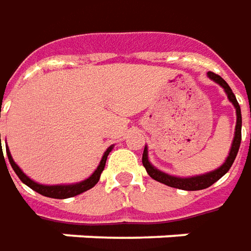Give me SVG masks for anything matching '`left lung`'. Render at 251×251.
Returning <instances> with one entry per match:
<instances>
[{
	"mask_svg": "<svg viewBox=\"0 0 251 251\" xmlns=\"http://www.w3.org/2000/svg\"><path fill=\"white\" fill-rule=\"evenodd\" d=\"M207 75L210 79H213L214 82L220 83L226 93L228 95V99L229 101L235 105L236 108V127H235V137H233L232 141V147H231V151H229V155L226 158V161L223 163V166H220L217 170L214 172H210L207 175L203 176H197V177H190V178H180V177H175V176H169L166 173H163L161 170L155 169L150 162H148V155H147V147L144 148V152H143V165L147 170V173L150 175V177H152L154 180L159 181L162 184H166L169 187H173V188H178V190H185V191H199L204 190L207 187H210L213 184L216 183L217 180H220L223 176L226 175V172L231 169L233 161L238 155V151H239L240 147V140H242V114H240V107L236 97L232 93V90L229 88V85L219 75V74H214L209 71Z\"/></svg>",
	"mask_w": 251,
	"mask_h": 251,
	"instance_id": "8db88e82",
	"label": "left lung"
}]
</instances>
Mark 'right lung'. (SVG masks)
<instances>
[{
    "instance_id": "right-lung-1",
    "label": "right lung",
    "mask_w": 251,
    "mask_h": 251,
    "mask_svg": "<svg viewBox=\"0 0 251 251\" xmlns=\"http://www.w3.org/2000/svg\"><path fill=\"white\" fill-rule=\"evenodd\" d=\"M0 146H1V133H0ZM112 147H110L105 152H104L103 158H101V161H100V165H99V168L95 170V173L90 176L89 178H86L85 181H81V183L78 184H73V185H42V184L35 183V181H32L31 178H28L27 176L22 172V169L19 168L18 165L15 163V161L12 159L11 152H9V150L6 148V155H8V159H9V163H11L12 169L15 170V173L18 175V177L25 184V185H28L31 190H34L35 192H38L41 195H44V197L48 198H54V199H66V198H73L75 197V195H79V194H82L85 191L90 190V188H93L97 183H99V180H100V175H101V172L104 170V166H105V161H107V156L108 154L111 152Z\"/></svg>"
}]
</instances>
